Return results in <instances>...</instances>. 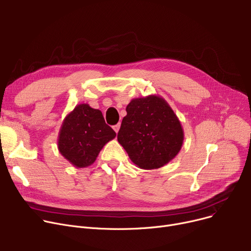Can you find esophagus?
<instances>
[{
	"instance_id": "obj_1",
	"label": "esophagus",
	"mask_w": 251,
	"mask_h": 251,
	"mask_svg": "<svg viewBox=\"0 0 251 251\" xmlns=\"http://www.w3.org/2000/svg\"><path fill=\"white\" fill-rule=\"evenodd\" d=\"M113 129L115 130V132H116V133H118L119 129H120V123H119V124H116L115 126H113Z\"/></svg>"
}]
</instances>
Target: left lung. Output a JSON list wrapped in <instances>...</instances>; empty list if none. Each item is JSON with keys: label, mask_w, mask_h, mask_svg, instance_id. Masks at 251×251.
<instances>
[{"label": "left lung", "mask_w": 251, "mask_h": 251, "mask_svg": "<svg viewBox=\"0 0 251 251\" xmlns=\"http://www.w3.org/2000/svg\"><path fill=\"white\" fill-rule=\"evenodd\" d=\"M126 112L117 138L137 167L159 169L179 153L184 131L162 97L151 95L131 100Z\"/></svg>", "instance_id": "8db88e82"}]
</instances>
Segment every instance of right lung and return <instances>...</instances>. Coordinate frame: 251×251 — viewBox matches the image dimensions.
<instances>
[{
  "instance_id": "obj_1",
  "label": "right lung",
  "mask_w": 251,
  "mask_h": 251,
  "mask_svg": "<svg viewBox=\"0 0 251 251\" xmlns=\"http://www.w3.org/2000/svg\"><path fill=\"white\" fill-rule=\"evenodd\" d=\"M116 137L102 113L87 103L77 104L63 120L58 136L60 153L76 168L94 164L101 149Z\"/></svg>"
}]
</instances>
